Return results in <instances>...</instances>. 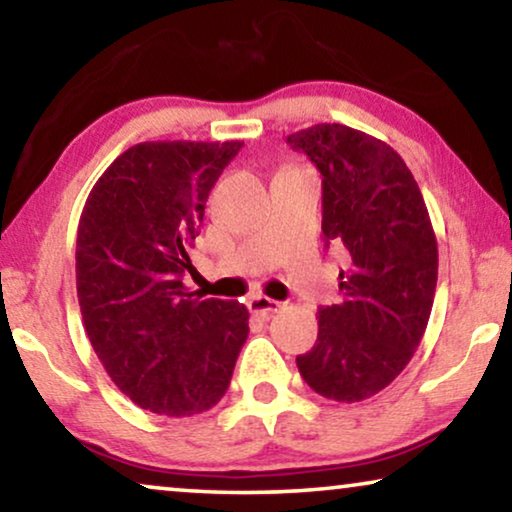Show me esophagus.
I'll use <instances>...</instances> for the list:
<instances>
[{"instance_id":"1","label":"esophagus","mask_w":512,"mask_h":512,"mask_svg":"<svg viewBox=\"0 0 512 512\" xmlns=\"http://www.w3.org/2000/svg\"><path fill=\"white\" fill-rule=\"evenodd\" d=\"M247 305L254 314H275L282 310V303H277V300L265 298V296H251Z\"/></svg>"}]
</instances>
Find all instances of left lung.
Returning a JSON list of instances; mask_svg holds the SVG:
<instances>
[{"label": "left lung", "mask_w": 512, "mask_h": 512, "mask_svg": "<svg viewBox=\"0 0 512 512\" xmlns=\"http://www.w3.org/2000/svg\"><path fill=\"white\" fill-rule=\"evenodd\" d=\"M321 172L326 247L347 249L342 300L319 307V335L296 356L310 389L356 403L389 387L429 324L438 244L422 191L389 144L340 123L286 137Z\"/></svg>", "instance_id": "obj_1"}]
</instances>
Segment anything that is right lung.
Here are the masks:
<instances>
[{"instance_id": "1", "label": "right lung", "mask_w": 512, "mask_h": 512, "mask_svg": "<svg viewBox=\"0 0 512 512\" xmlns=\"http://www.w3.org/2000/svg\"><path fill=\"white\" fill-rule=\"evenodd\" d=\"M242 144L130 146L81 212L76 293L88 340L116 387L156 415L219 403L249 335L247 307L184 286L209 191Z\"/></svg>"}]
</instances>
